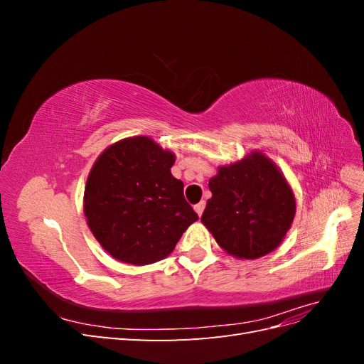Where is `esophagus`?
Returning <instances> with one entry per match:
<instances>
[{
	"label": "esophagus",
	"instance_id": "obj_1",
	"mask_svg": "<svg viewBox=\"0 0 364 364\" xmlns=\"http://www.w3.org/2000/svg\"><path fill=\"white\" fill-rule=\"evenodd\" d=\"M203 209H205V202L202 200V202H199L197 205H194V211L199 214V215H202V213H203Z\"/></svg>",
	"mask_w": 364,
	"mask_h": 364
}]
</instances>
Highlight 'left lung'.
Segmentation results:
<instances>
[{
	"mask_svg": "<svg viewBox=\"0 0 364 364\" xmlns=\"http://www.w3.org/2000/svg\"><path fill=\"white\" fill-rule=\"evenodd\" d=\"M209 190L213 197L202 223L232 257L257 259L267 255L281 245L293 223L296 200L290 185L259 151L218 167Z\"/></svg>",
	"mask_w": 364,
	"mask_h": 364,
	"instance_id": "8db88e82",
	"label": "left lung"
}]
</instances>
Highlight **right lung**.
Here are the masks:
<instances>
[{"label": "right lung", "mask_w": 364, "mask_h": 364, "mask_svg": "<svg viewBox=\"0 0 364 364\" xmlns=\"http://www.w3.org/2000/svg\"><path fill=\"white\" fill-rule=\"evenodd\" d=\"M174 155L147 136L109 146L87 176V226L115 259L146 266L168 257L197 214L171 174Z\"/></svg>", "instance_id": "obj_1"}]
</instances>
